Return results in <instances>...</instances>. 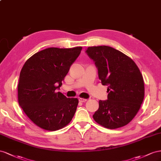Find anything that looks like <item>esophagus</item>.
<instances>
[{
	"mask_svg": "<svg viewBox=\"0 0 161 161\" xmlns=\"http://www.w3.org/2000/svg\"><path fill=\"white\" fill-rule=\"evenodd\" d=\"M79 101L81 103H84V102H86L87 101V99H85V98H79Z\"/></svg>",
	"mask_w": 161,
	"mask_h": 161,
	"instance_id": "obj_1",
	"label": "esophagus"
}]
</instances>
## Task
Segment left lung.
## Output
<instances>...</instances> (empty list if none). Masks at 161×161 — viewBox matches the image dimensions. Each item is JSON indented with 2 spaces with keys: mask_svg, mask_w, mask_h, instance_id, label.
Instances as JSON below:
<instances>
[{
  "mask_svg": "<svg viewBox=\"0 0 161 161\" xmlns=\"http://www.w3.org/2000/svg\"><path fill=\"white\" fill-rule=\"evenodd\" d=\"M86 53L98 69L101 83L108 86L107 100H99L94 119L111 130L126 125L138 112L144 97L139 68L131 58L107 46L88 47Z\"/></svg>",
  "mask_w": 161,
  "mask_h": 161,
  "instance_id": "1",
  "label": "left lung"
}]
</instances>
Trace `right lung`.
<instances>
[{"instance_id": "1", "label": "right lung", "mask_w": 161, "mask_h": 161, "mask_svg": "<svg viewBox=\"0 0 161 161\" xmlns=\"http://www.w3.org/2000/svg\"><path fill=\"white\" fill-rule=\"evenodd\" d=\"M81 48H46L27 59L22 67L18 102L30 120L44 130H60L74 116L78 99L67 98L57 90Z\"/></svg>"}]
</instances>
